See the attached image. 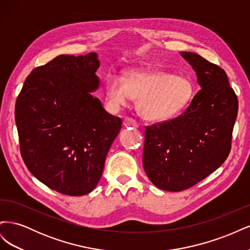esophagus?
Here are the masks:
<instances>
[{
  "mask_svg": "<svg viewBox=\"0 0 250 250\" xmlns=\"http://www.w3.org/2000/svg\"><path fill=\"white\" fill-rule=\"evenodd\" d=\"M124 125L126 127H139V123L132 118H125L124 119Z\"/></svg>",
  "mask_w": 250,
  "mask_h": 250,
  "instance_id": "esophagus-1",
  "label": "esophagus"
}]
</instances>
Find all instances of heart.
<instances>
[{"label": "heart", "mask_w": 250, "mask_h": 250, "mask_svg": "<svg viewBox=\"0 0 250 250\" xmlns=\"http://www.w3.org/2000/svg\"><path fill=\"white\" fill-rule=\"evenodd\" d=\"M195 97L190 79L155 69L132 70L126 79L111 75L106 83V100L109 107L127 106L133 98H139L141 115L149 121L175 118L185 111Z\"/></svg>", "instance_id": "heart-1"}]
</instances>
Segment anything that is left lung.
<instances>
[{"mask_svg": "<svg viewBox=\"0 0 250 250\" xmlns=\"http://www.w3.org/2000/svg\"><path fill=\"white\" fill-rule=\"evenodd\" d=\"M180 55L201 89L183 115L146 127L143 152L151 183L170 192L193 187L225 162L238 115V98L224 70L196 53Z\"/></svg>", "mask_w": 250, "mask_h": 250, "instance_id": "obj_1", "label": "left lung"}]
</instances>
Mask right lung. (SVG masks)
<instances>
[{
  "label": "right lung",
  "mask_w": 250,
  "mask_h": 250,
  "mask_svg": "<svg viewBox=\"0 0 250 250\" xmlns=\"http://www.w3.org/2000/svg\"><path fill=\"white\" fill-rule=\"evenodd\" d=\"M99 66L94 52L59 55L31 72L17 99L22 160L41 183L64 195L94 190L122 127L93 96Z\"/></svg>",
  "instance_id": "add662e5"
}]
</instances>
